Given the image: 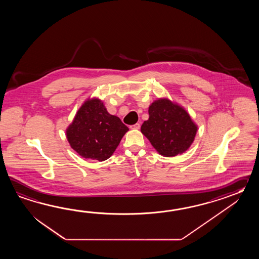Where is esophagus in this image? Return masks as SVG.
<instances>
[{
	"instance_id": "1",
	"label": "esophagus",
	"mask_w": 259,
	"mask_h": 259,
	"mask_svg": "<svg viewBox=\"0 0 259 259\" xmlns=\"http://www.w3.org/2000/svg\"><path fill=\"white\" fill-rule=\"evenodd\" d=\"M130 127H131L132 130H139V128H140V124L136 123V124H134V125H132Z\"/></svg>"
}]
</instances>
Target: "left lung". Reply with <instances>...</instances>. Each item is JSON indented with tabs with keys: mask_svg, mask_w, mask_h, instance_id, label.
Listing matches in <instances>:
<instances>
[{
	"mask_svg": "<svg viewBox=\"0 0 259 259\" xmlns=\"http://www.w3.org/2000/svg\"><path fill=\"white\" fill-rule=\"evenodd\" d=\"M149 119L141 132L164 156L185 152L193 143L197 127L186 111L167 99H159L149 107Z\"/></svg>",
	"mask_w": 259,
	"mask_h": 259,
	"instance_id": "obj_1",
	"label": "left lung"
}]
</instances>
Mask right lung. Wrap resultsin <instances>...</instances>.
<instances>
[{
	"label": "right lung",
	"instance_id": "right-lung-1",
	"mask_svg": "<svg viewBox=\"0 0 259 259\" xmlns=\"http://www.w3.org/2000/svg\"><path fill=\"white\" fill-rule=\"evenodd\" d=\"M128 127L98 99L86 101L66 130L70 146L84 158L108 159Z\"/></svg>",
	"mask_w": 259,
	"mask_h": 259
}]
</instances>
